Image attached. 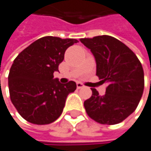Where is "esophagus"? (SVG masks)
I'll return each instance as SVG.
<instances>
[{
    "label": "esophagus",
    "instance_id": "esophagus-1",
    "mask_svg": "<svg viewBox=\"0 0 151 151\" xmlns=\"http://www.w3.org/2000/svg\"><path fill=\"white\" fill-rule=\"evenodd\" d=\"M76 87H77V89H81V88H84L85 87V86L82 84V83H76Z\"/></svg>",
    "mask_w": 151,
    "mask_h": 151
}]
</instances>
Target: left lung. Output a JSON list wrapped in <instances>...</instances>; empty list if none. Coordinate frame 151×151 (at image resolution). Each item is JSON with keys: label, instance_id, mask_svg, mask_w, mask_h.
<instances>
[{"label": "left lung", "instance_id": "8db88e82", "mask_svg": "<svg viewBox=\"0 0 151 151\" xmlns=\"http://www.w3.org/2000/svg\"><path fill=\"white\" fill-rule=\"evenodd\" d=\"M80 41L93 53L96 76L106 82L105 94L94 88L84 105L90 118L101 124H117L136 110L144 90V72L137 56L125 44L103 35Z\"/></svg>", "mask_w": 151, "mask_h": 151}]
</instances>
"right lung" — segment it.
<instances>
[{"label":"right lung","mask_w":151,"mask_h":151,"mask_svg":"<svg viewBox=\"0 0 151 151\" xmlns=\"http://www.w3.org/2000/svg\"><path fill=\"white\" fill-rule=\"evenodd\" d=\"M77 42L75 39L43 37L14 59L8 76L11 101L29 122L49 124L61 115L66 97L76 89V84H61L54 78V72L58 71L65 50Z\"/></svg>","instance_id":"add662e5"}]
</instances>
